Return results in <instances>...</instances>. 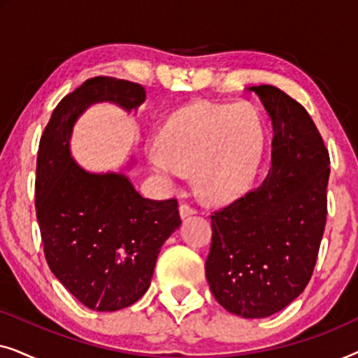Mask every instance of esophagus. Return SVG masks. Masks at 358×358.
<instances>
[{"instance_id": "obj_1", "label": "esophagus", "mask_w": 358, "mask_h": 358, "mask_svg": "<svg viewBox=\"0 0 358 358\" xmlns=\"http://www.w3.org/2000/svg\"><path fill=\"white\" fill-rule=\"evenodd\" d=\"M194 213H195V210L190 207V205L182 203L179 207V215H180V218H182V220H185V218L190 217V215H194Z\"/></svg>"}]
</instances>
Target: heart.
Masks as SVG:
<instances>
[{"instance_id":"b5f03b06","label":"heart","mask_w":358,"mask_h":358,"mask_svg":"<svg viewBox=\"0 0 358 358\" xmlns=\"http://www.w3.org/2000/svg\"><path fill=\"white\" fill-rule=\"evenodd\" d=\"M266 146V124L256 107L194 102L164 122L148 141L150 168L168 187L192 171L194 187L207 202L236 199L252 182Z\"/></svg>"}]
</instances>
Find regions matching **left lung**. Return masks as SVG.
Segmentation results:
<instances>
[{
  "label": "left lung",
  "instance_id": "8db88e82",
  "mask_svg": "<svg viewBox=\"0 0 358 358\" xmlns=\"http://www.w3.org/2000/svg\"><path fill=\"white\" fill-rule=\"evenodd\" d=\"M272 124V166L257 189L212 215L205 262L210 290L224 310L267 317L301 295L324 233L329 153L315 122L273 86H252Z\"/></svg>",
  "mask_w": 358,
  "mask_h": 358
}]
</instances>
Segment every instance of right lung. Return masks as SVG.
Wrapping results in <instances>:
<instances>
[{
	"label": "right lung",
	"mask_w": 358,
	"mask_h": 358,
	"mask_svg": "<svg viewBox=\"0 0 358 358\" xmlns=\"http://www.w3.org/2000/svg\"><path fill=\"white\" fill-rule=\"evenodd\" d=\"M146 99L143 86L92 78L63 97L38 146L36 210L48 267L62 285L94 311L134 305L150 288L159 251L180 227L178 202L141 197L129 173H92L71 155L73 127L94 104L127 114Z\"/></svg>",
	"instance_id": "add662e5"
}]
</instances>
